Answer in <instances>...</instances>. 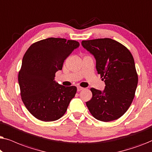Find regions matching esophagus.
Instances as JSON below:
<instances>
[{"label":"esophagus","instance_id":"obj_1","mask_svg":"<svg viewBox=\"0 0 152 152\" xmlns=\"http://www.w3.org/2000/svg\"><path fill=\"white\" fill-rule=\"evenodd\" d=\"M77 91H81L84 89V88H82V87H80V86H77Z\"/></svg>","mask_w":152,"mask_h":152}]
</instances>
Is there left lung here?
Segmentation results:
<instances>
[{
    "instance_id": "obj_1",
    "label": "left lung",
    "mask_w": 152,
    "mask_h": 152,
    "mask_svg": "<svg viewBox=\"0 0 152 152\" xmlns=\"http://www.w3.org/2000/svg\"><path fill=\"white\" fill-rule=\"evenodd\" d=\"M82 45L94 56L97 73L106 85L103 91L91 88L93 97L87 107L100 121L117 120L130 107L138 85L134 57L125 46L109 38L82 41Z\"/></svg>"
}]
</instances>
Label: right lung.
Listing matches in <instances>:
<instances>
[{"label": "right lung", "instance_id": "obj_1", "mask_svg": "<svg viewBox=\"0 0 152 152\" xmlns=\"http://www.w3.org/2000/svg\"><path fill=\"white\" fill-rule=\"evenodd\" d=\"M80 46L77 41L48 38L33 43L25 53L18 72L23 102L41 121H55L65 114L77 87L64 86L55 80L64 60Z\"/></svg>", "mask_w": 152, "mask_h": 152}]
</instances>
